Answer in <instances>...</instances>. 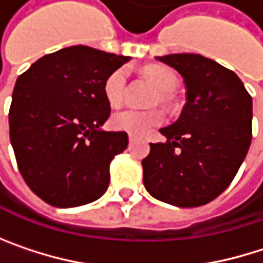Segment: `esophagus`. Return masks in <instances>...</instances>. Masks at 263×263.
<instances>
[{"label":"esophagus","instance_id":"34e87169","mask_svg":"<svg viewBox=\"0 0 263 263\" xmlns=\"http://www.w3.org/2000/svg\"><path fill=\"white\" fill-rule=\"evenodd\" d=\"M134 141H137V137H135V135H131V134H129V143H134Z\"/></svg>","mask_w":263,"mask_h":263}]
</instances>
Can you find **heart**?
I'll return each mask as SVG.
<instances>
[{"label":"heart","mask_w":263,"mask_h":263,"mask_svg":"<svg viewBox=\"0 0 263 263\" xmlns=\"http://www.w3.org/2000/svg\"><path fill=\"white\" fill-rule=\"evenodd\" d=\"M144 76L158 91L160 94L155 97V102L167 103L171 96L178 88V80L175 74L163 67H147L144 70ZM103 94L109 106L119 108L125 102L126 96V70L117 68L112 71L103 85ZM164 122V116L160 109L138 111V109H123L112 116L111 125L117 131H123L131 135H146L154 128L160 126Z\"/></svg>","instance_id":"1"}]
</instances>
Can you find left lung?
Returning a JSON list of instances; mask_svg holds the SVG:
<instances>
[{"label": "left lung", "instance_id": "obj_1", "mask_svg": "<svg viewBox=\"0 0 263 263\" xmlns=\"http://www.w3.org/2000/svg\"><path fill=\"white\" fill-rule=\"evenodd\" d=\"M177 70L187 102L141 161L146 190L177 207L213 201L233 181L251 143L253 100L236 73L201 54L157 56Z\"/></svg>", "mask_w": 263, "mask_h": 263}]
</instances>
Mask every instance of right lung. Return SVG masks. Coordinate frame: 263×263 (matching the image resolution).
I'll return each instance as SVG.
<instances>
[{
	"instance_id": "obj_1",
	"label": "right lung",
	"mask_w": 263,
	"mask_h": 263,
	"mask_svg": "<svg viewBox=\"0 0 263 263\" xmlns=\"http://www.w3.org/2000/svg\"><path fill=\"white\" fill-rule=\"evenodd\" d=\"M129 59L73 45L42 56L16 80L10 143L23 178L45 202L78 207L106 192L128 134L102 129L111 112L103 85Z\"/></svg>"
}]
</instances>
